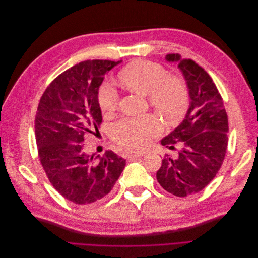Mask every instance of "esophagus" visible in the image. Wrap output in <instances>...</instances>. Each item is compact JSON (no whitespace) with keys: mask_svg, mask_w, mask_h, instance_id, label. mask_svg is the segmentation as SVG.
Returning <instances> with one entry per match:
<instances>
[{"mask_svg":"<svg viewBox=\"0 0 258 258\" xmlns=\"http://www.w3.org/2000/svg\"><path fill=\"white\" fill-rule=\"evenodd\" d=\"M141 154H134V153H130V152H126V154H124V158L128 159V160H135V159H138L141 157Z\"/></svg>","mask_w":258,"mask_h":258,"instance_id":"34e87169","label":"esophagus"}]
</instances>
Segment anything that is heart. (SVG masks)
Instances as JSON below:
<instances>
[{
    "instance_id": "heart-1",
    "label": "heart",
    "mask_w": 258,
    "mask_h": 258,
    "mask_svg": "<svg viewBox=\"0 0 258 258\" xmlns=\"http://www.w3.org/2000/svg\"><path fill=\"white\" fill-rule=\"evenodd\" d=\"M118 80L131 91L148 96L150 104L169 122L178 121L188 107L186 85L181 80L170 77L167 70L155 62L136 61L121 70ZM98 103L105 115L112 114L118 106L119 95L112 83L104 82L100 86ZM160 132L161 124L154 116L124 118L111 128L114 141L134 151L144 150Z\"/></svg>"
}]
</instances>
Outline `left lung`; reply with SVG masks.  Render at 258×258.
I'll return each mask as SVG.
<instances>
[{"mask_svg": "<svg viewBox=\"0 0 258 258\" xmlns=\"http://www.w3.org/2000/svg\"><path fill=\"white\" fill-rule=\"evenodd\" d=\"M166 60L177 62L190 102L184 120L161 140L170 148L178 143L181 150L176 158H163L156 177L163 189L186 197L204 189L221 169L228 144V118L222 96L204 68L178 53L167 54Z\"/></svg>", "mask_w": 258, "mask_h": 258, "instance_id": "1", "label": "left lung"}]
</instances>
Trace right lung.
I'll use <instances>...</instances> for the list:
<instances>
[{"instance_id":"1","label":"right lung","mask_w":258,"mask_h":258,"mask_svg":"<svg viewBox=\"0 0 258 258\" xmlns=\"http://www.w3.org/2000/svg\"><path fill=\"white\" fill-rule=\"evenodd\" d=\"M120 62H80L50 83L37 106L35 139L41 165L53 188L76 205L104 198L126 166L112 151L103 157L88 155L83 143L86 134L97 132L102 122L99 87Z\"/></svg>"}]
</instances>
